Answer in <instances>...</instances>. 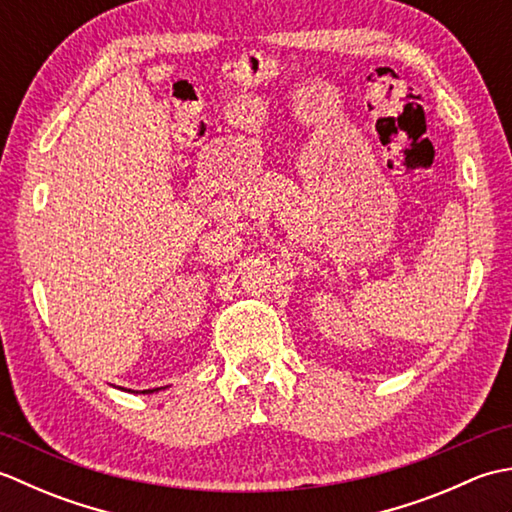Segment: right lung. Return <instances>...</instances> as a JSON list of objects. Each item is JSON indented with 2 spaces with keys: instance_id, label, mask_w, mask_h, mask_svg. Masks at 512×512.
Masks as SVG:
<instances>
[{
  "instance_id": "right-lung-1",
  "label": "right lung",
  "mask_w": 512,
  "mask_h": 512,
  "mask_svg": "<svg viewBox=\"0 0 512 512\" xmlns=\"http://www.w3.org/2000/svg\"><path fill=\"white\" fill-rule=\"evenodd\" d=\"M162 387H158V389H143V391H136V394H154V391H160Z\"/></svg>"
}]
</instances>
